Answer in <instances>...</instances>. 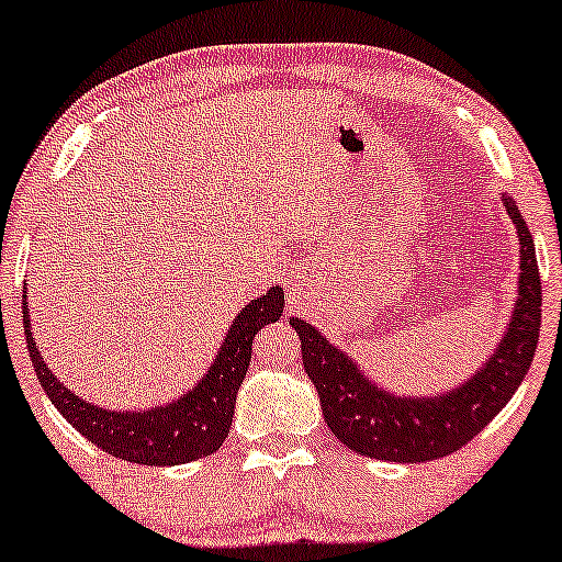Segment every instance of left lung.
Here are the masks:
<instances>
[{"label":"left lung","instance_id":"1","mask_svg":"<svg viewBox=\"0 0 562 562\" xmlns=\"http://www.w3.org/2000/svg\"><path fill=\"white\" fill-rule=\"evenodd\" d=\"M503 204L520 246L518 299L503 340L486 363L450 392L395 395L371 382L353 358L333 346L319 329L299 316L290 319L301 337L303 369L319 392L324 422L358 456L392 463H424L450 456L469 445L524 382L542 324V280L531 233L516 201L503 193Z\"/></svg>","mask_w":562,"mask_h":562}]
</instances>
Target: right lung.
I'll use <instances>...</instances> for the list:
<instances>
[{"instance_id":"add662e5","label":"right lung","mask_w":562,"mask_h":562,"mask_svg":"<svg viewBox=\"0 0 562 562\" xmlns=\"http://www.w3.org/2000/svg\"><path fill=\"white\" fill-rule=\"evenodd\" d=\"M285 293L272 285L248 303L229 324L212 367L182 392L178 401L148 411H110L83 401L54 376L38 353L31 333V308L23 303V327L38 382L54 408L83 435L88 442L123 461L140 465H180L212 456L225 442L235 416V397L251 363V342L263 324L282 316Z\"/></svg>"}]
</instances>
